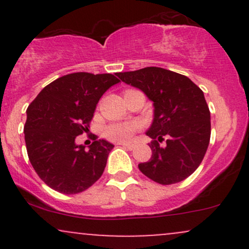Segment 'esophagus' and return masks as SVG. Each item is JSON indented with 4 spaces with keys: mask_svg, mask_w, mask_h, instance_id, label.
<instances>
[{
    "mask_svg": "<svg viewBox=\"0 0 249 249\" xmlns=\"http://www.w3.org/2000/svg\"><path fill=\"white\" fill-rule=\"evenodd\" d=\"M119 145H122L123 147H126L128 150H133V145L132 144H127V142H119Z\"/></svg>",
    "mask_w": 249,
    "mask_h": 249,
    "instance_id": "34e87169",
    "label": "esophagus"
}]
</instances>
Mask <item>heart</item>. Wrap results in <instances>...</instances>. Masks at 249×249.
<instances>
[{
    "instance_id": "obj_1",
    "label": "heart",
    "mask_w": 249,
    "mask_h": 249,
    "mask_svg": "<svg viewBox=\"0 0 249 249\" xmlns=\"http://www.w3.org/2000/svg\"><path fill=\"white\" fill-rule=\"evenodd\" d=\"M139 130V124L137 122L116 123L105 128L104 136L112 142H128L133 134Z\"/></svg>"
}]
</instances>
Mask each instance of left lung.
Returning a JSON list of instances; mask_svg holds the SVG:
<instances>
[{"label":"left lung","mask_w":249,"mask_h":249,"mask_svg":"<svg viewBox=\"0 0 249 249\" xmlns=\"http://www.w3.org/2000/svg\"><path fill=\"white\" fill-rule=\"evenodd\" d=\"M117 76L153 102L154 118L146 132L153 139L148 144L152 156L138 165L141 172L161 185L185 180L201 164L210 144L211 115L202 90L188 77L157 67Z\"/></svg>","instance_id":"8db88e82"}]
</instances>
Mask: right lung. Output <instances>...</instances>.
I'll return each mask as SVG.
<instances>
[{
    "label": "right lung",
    "mask_w": 249,
    "mask_h": 249,
    "mask_svg": "<svg viewBox=\"0 0 249 249\" xmlns=\"http://www.w3.org/2000/svg\"><path fill=\"white\" fill-rule=\"evenodd\" d=\"M119 82L111 73H69L48 84L28 107V157L39 178L53 190L81 193L102 177L113 145L95 137L85 150L75 139L88 132L97 103Z\"/></svg>",
    "instance_id": "obj_1"
}]
</instances>
